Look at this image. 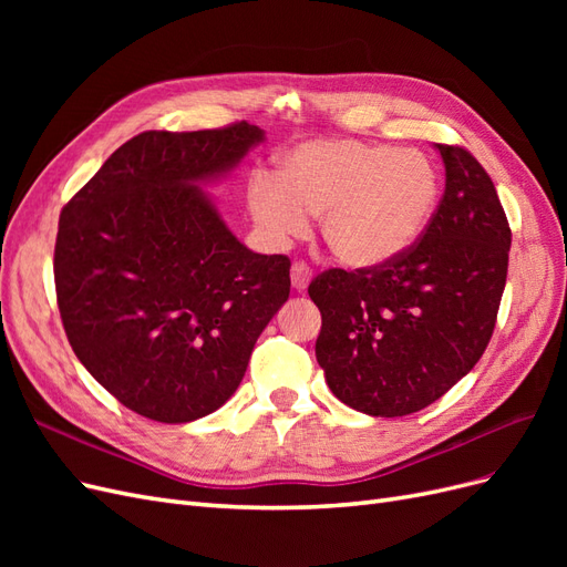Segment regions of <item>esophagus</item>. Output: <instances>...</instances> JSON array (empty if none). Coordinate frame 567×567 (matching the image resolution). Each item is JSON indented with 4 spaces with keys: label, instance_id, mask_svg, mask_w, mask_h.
<instances>
[{
    "label": "esophagus",
    "instance_id": "obj_1",
    "mask_svg": "<svg viewBox=\"0 0 567 567\" xmlns=\"http://www.w3.org/2000/svg\"><path fill=\"white\" fill-rule=\"evenodd\" d=\"M310 281H312V269L307 267L305 262H296L293 267H290V284H293V288L298 290H305L307 286H310Z\"/></svg>",
    "mask_w": 567,
    "mask_h": 567
}]
</instances>
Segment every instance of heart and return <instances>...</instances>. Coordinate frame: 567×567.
Here are the masks:
<instances>
[{"mask_svg": "<svg viewBox=\"0 0 567 567\" xmlns=\"http://www.w3.org/2000/svg\"><path fill=\"white\" fill-rule=\"evenodd\" d=\"M440 200L435 163L416 148L357 140H315L296 146L277 175L257 177L248 210L271 246L310 231L342 265L373 269L398 260L431 225Z\"/></svg>", "mask_w": 567, "mask_h": 567, "instance_id": "1", "label": "heart"}]
</instances>
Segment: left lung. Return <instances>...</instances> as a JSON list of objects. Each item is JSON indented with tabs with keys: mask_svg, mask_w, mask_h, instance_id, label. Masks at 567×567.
I'll use <instances>...</instances> for the list:
<instances>
[{
	"mask_svg": "<svg viewBox=\"0 0 567 567\" xmlns=\"http://www.w3.org/2000/svg\"><path fill=\"white\" fill-rule=\"evenodd\" d=\"M444 196L421 241L373 269H329L307 293L321 312L317 362L336 398L369 416L440 400L483 357L508 271L511 229L466 148L435 144Z\"/></svg>",
	"mask_w": 567,
	"mask_h": 567,
	"instance_id": "1",
	"label": "left lung"
}]
</instances>
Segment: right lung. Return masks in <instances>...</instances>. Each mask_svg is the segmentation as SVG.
<instances>
[{
    "label": "right lung",
    "mask_w": 567,
    "mask_h": 567,
    "mask_svg": "<svg viewBox=\"0 0 567 567\" xmlns=\"http://www.w3.org/2000/svg\"><path fill=\"white\" fill-rule=\"evenodd\" d=\"M262 142L248 123L142 132L61 213L65 336L82 367L151 421L188 423L225 404L288 300V257L246 248L203 192Z\"/></svg>",
    "instance_id": "right-lung-1"
}]
</instances>
